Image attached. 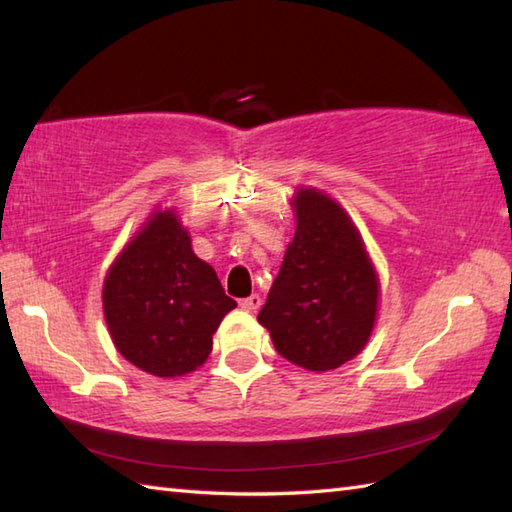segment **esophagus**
<instances>
[{
	"label": "esophagus",
	"mask_w": 512,
	"mask_h": 512,
	"mask_svg": "<svg viewBox=\"0 0 512 512\" xmlns=\"http://www.w3.org/2000/svg\"><path fill=\"white\" fill-rule=\"evenodd\" d=\"M239 306H242V308L248 310V312H257L259 308H262V297H259V295H250V297L239 301Z\"/></svg>",
	"instance_id": "esophagus-1"
}]
</instances>
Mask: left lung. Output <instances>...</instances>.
<instances>
[{"label":"left lung","instance_id":"8db88e82","mask_svg":"<svg viewBox=\"0 0 512 512\" xmlns=\"http://www.w3.org/2000/svg\"><path fill=\"white\" fill-rule=\"evenodd\" d=\"M290 204L295 237L257 321L286 361L328 372L363 352L376 325L380 281L339 202L314 187H297Z\"/></svg>","mask_w":512,"mask_h":512}]
</instances>
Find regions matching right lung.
Returning a JSON list of instances; mask_svg holds the SVG:
<instances>
[{
	"label": "right lung",
	"mask_w": 512,
	"mask_h": 512,
	"mask_svg": "<svg viewBox=\"0 0 512 512\" xmlns=\"http://www.w3.org/2000/svg\"><path fill=\"white\" fill-rule=\"evenodd\" d=\"M235 306L213 266L193 253L173 206L147 217L103 281V314L116 350L158 378L204 365L215 330Z\"/></svg>",
	"instance_id": "add662e5"
}]
</instances>
